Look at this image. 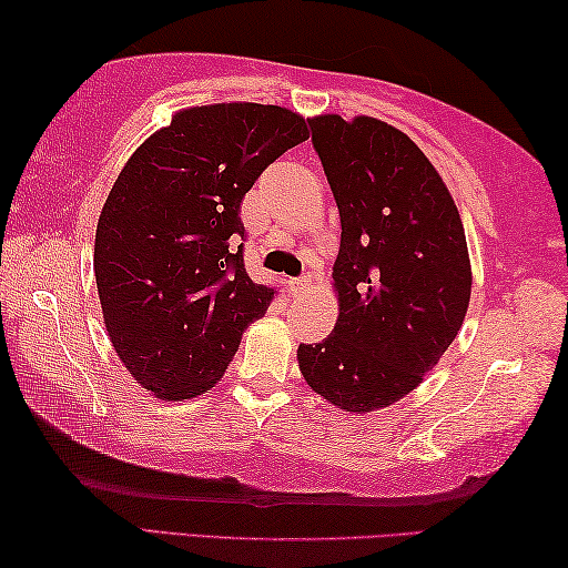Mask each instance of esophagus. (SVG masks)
Masks as SVG:
<instances>
[{
  "mask_svg": "<svg viewBox=\"0 0 568 568\" xmlns=\"http://www.w3.org/2000/svg\"><path fill=\"white\" fill-rule=\"evenodd\" d=\"M290 286H292V292H294V294H302V292L306 290V286H310V278H306V276H300V278H292V282H290Z\"/></svg>",
  "mask_w": 568,
  "mask_h": 568,
  "instance_id": "obj_1",
  "label": "esophagus"
}]
</instances>
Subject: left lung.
<instances>
[{"instance_id":"obj_1","label":"left lung","mask_w":568,"mask_h":568,"mask_svg":"<svg viewBox=\"0 0 568 568\" xmlns=\"http://www.w3.org/2000/svg\"><path fill=\"white\" fill-rule=\"evenodd\" d=\"M310 125L342 221L332 272L339 317L296 357L314 393L369 413L420 385L466 320V231L438 171L403 130L365 115Z\"/></svg>"}]
</instances>
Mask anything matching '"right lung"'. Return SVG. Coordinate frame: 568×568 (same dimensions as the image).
I'll return each instance as SVG.
<instances>
[{
    "label": "right lung",
    "mask_w": 568,
    "mask_h": 568,
    "mask_svg": "<svg viewBox=\"0 0 568 568\" xmlns=\"http://www.w3.org/2000/svg\"><path fill=\"white\" fill-rule=\"evenodd\" d=\"M310 130L278 105L175 113L130 155L102 206L95 282L118 357L145 389L189 399L216 385L276 290L244 268L241 201Z\"/></svg>",
    "instance_id": "1"
}]
</instances>
